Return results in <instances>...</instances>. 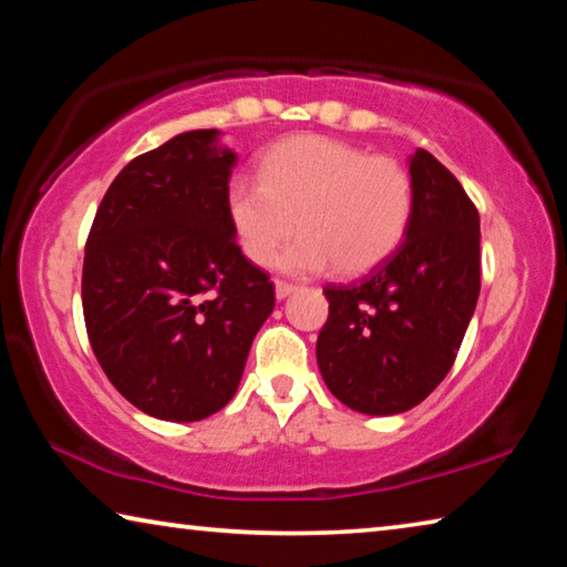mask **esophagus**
<instances>
[{
	"label": "esophagus",
	"instance_id": "1",
	"mask_svg": "<svg viewBox=\"0 0 567 567\" xmlns=\"http://www.w3.org/2000/svg\"><path fill=\"white\" fill-rule=\"evenodd\" d=\"M295 290H297V285H292V282H282V280L275 282V297H277V300H285V297H290Z\"/></svg>",
	"mask_w": 567,
	"mask_h": 567
}]
</instances>
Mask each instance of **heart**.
Masks as SVG:
<instances>
[{
    "label": "heart",
    "instance_id": "obj_1",
    "mask_svg": "<svg viewBox=\"0 0 567 567\" xmlns=\"http://www.w3.org/2000/svg\"><path fill=\"white\" fill-rule=\"evenodd\" d=\"M227 215L249 262L272 265L300 227L305 235L285 252V270L334 265L342 275H360L405 237L412 182L395 159L322 134H297L257 159V182H229Z\"/></svg>",
    "mask_w": 567,
    "mask_h": 567
}]
</instances>
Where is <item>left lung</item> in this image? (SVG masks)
Masks as SVG:
<instances>
[{
  "label": "left lung",
  "instance_id": "obj_1",
  "mask_svg": "<svg viewBox=\"0 0 567 567\" xmlns=\"http://www.w3.org/2000/svg\"><path fill=\"white\" fill-rule=\"evenodd\" d=\"M412 217L395 252L352 285H328L318 338L324 385L364 415L420 405L453 368L480 295V215L453 172L410 157Z\"/></svg>",
  "mask_w": 567,
  "mask_h": 567
}]
</instances>
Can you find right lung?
I'll return each instance as SVG.
<instances>
[{"label": "right lung", "instance_id": "right-lung-1", "mask_svg": "<svg viewBox=\"0 0 567 567\" xmlns=\"http://www.w3.org/2000/svg\"><path fill=\"white\" fill-rule=\"evenodd\" d=\"M237 155L192 130L134 157L102 197L84 247L90 344L122 398L195 422L235 398L275 285L235 243Z\"/></svg>", "mask_w": 567, "mask_h": 567}]
</instances>
